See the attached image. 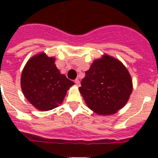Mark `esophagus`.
I'll return each instance as SVG.
<instances>
[{
    "label": "esophagus",
    "mask_w": 158,
    "mask_h": 158,
    "mask_svg": "<svg viewBox=\"0 0 158 158\" xmlns=\"http://www.w3.org/2000/svg\"><path fill=\"white\" fill-rule=\"evenodd\" d=\"M74 82H75V84H76V85H77V86L80 85V81H79V80H78V79H76V80L74 81Z\"/></svg>",
    "instance_id": "esophagus-1"
}]
</instances>
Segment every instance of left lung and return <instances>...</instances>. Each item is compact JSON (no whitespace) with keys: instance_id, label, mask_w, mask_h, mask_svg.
<instances>
[{"instance_id":"obj_1","label":"left lung","mask_w":158,"mask_h":158,"mask_svg":"<svg viewBox=\"0 0 158 158\" xmlns=\"http://www.w3.org/2000/svg\"><path fill=\"white\" fill-rule=\"evenodd\" d=\"M79 88L88 107L99 115H112L125 106L132 93L129 72L116 58L104 54L85 72Z\"/></svg>"}]
</instances>
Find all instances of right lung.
Masks as SVG:
<instances>
[{
  "label": "right lung",
  "mask_w": 158,
  "mask_h": 158,
  "mask_svg": "<svg viewBox=\"0 0 158 158\" xmlns=\"http://www.w3.org/2000/svg\"><path fill=\"white\" fill-rule=\"evenodd\" d=\"M55 58L45 53L38 54L27 61L21 74L23 95L40 111L52 110L61 104L67 90L74 83L61 74Z\"/></svg>",
  "instance_id": "1"
}]
</instances>
